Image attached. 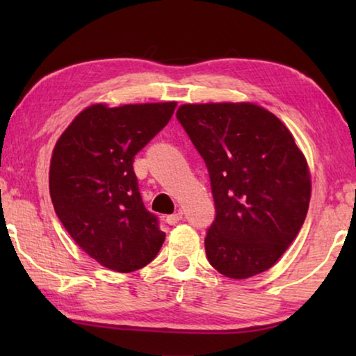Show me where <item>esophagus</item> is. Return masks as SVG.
I'll use <instances>...</instances> for the list:
<instances>
[{
    "label": "esophagus",
    "instance_id": "1",
    "mask_svg": "<svg viewBox=\"0 0 356 356\" xmlns=\"http://www.w3.org/2000/svg\"><path fill=\"white\" fill-rule=\"evenodd\" d=\"M180 220H182V212H180V210H177L176 213L166 216V222H168V225H171V226L176 225V222H179Z\"/></svg>",
    "mask_w": 356,
    "mask_h": 356
}]
</instances>
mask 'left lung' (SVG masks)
<instances>
[{"label": "left lung", "instance_id": "1", "mask_svg": "<svg viewBox=\"0 0 356 356\" xmlns=\"http://www.w3.org/2000/svg\"><path fill=\"white\" fill-rule=\"evenodd\" d=\"M177 119L210 174V265L232 280L273 267L308 213L311 172L280 118L251 102L185 104Z\"/></svg>", "mask_w": 356, "mask_h": 356}]
</instances>
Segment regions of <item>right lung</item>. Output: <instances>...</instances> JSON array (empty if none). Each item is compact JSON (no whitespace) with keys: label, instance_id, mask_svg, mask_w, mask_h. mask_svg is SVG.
<instances>
[{"label":"right lung","instance_id":"1","mask_svg":"<svg viewBox=\"0 0 356 356\" xmlns=\"http://www.w3.org/2000/svg\"><path fill=\"white\" fill-rule=\"evenodd\" d=\"M177 102L94 104L58 138L50 160V196L80 248L108 270L147 265L165 242L138 191L134 156L170 122Z\"/></svg>","mask_w":356,"mask_h":356}]
</instances>
